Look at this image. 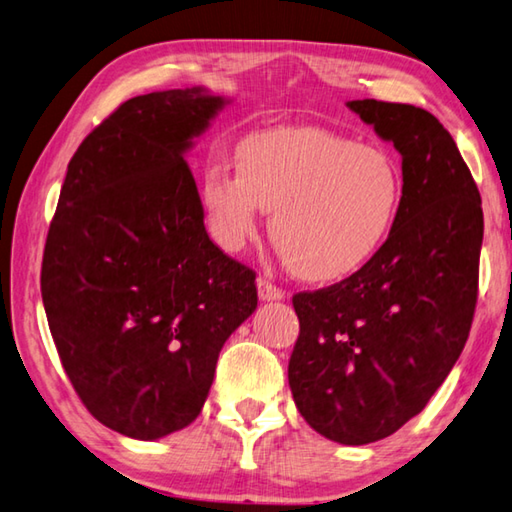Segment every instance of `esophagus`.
Listing matches in <instances>:
<instances>
[{"instance_id":"34e87169","label":"esophagus","mask_w":512,"mask_h":512,"mask_svg":"<svg viewBox=\"0 0 512 512\" xmlns=\"http://www.w3.org/2000/svg\"><path fill=\"white\" fill-rule=\"evenodd\" d=\"M257 293H259V300L262 302H277V300H284V291L280 286L271 284L264 277H259L257 280Z\"/></svg>"}]
</instances>
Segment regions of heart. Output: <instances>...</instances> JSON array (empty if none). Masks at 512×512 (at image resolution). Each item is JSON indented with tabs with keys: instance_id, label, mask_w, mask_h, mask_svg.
Returning a JSON list of instances; mask_svg holds the SVG:
<instances>
[{
	"instance_id": "1",
	"label": "heart",
	"mask_w": 512,
	"mask_h": 512,
	"mask_svg": "<svg viewBox=\"0 0 512 512\" xmlns=\"http://www.w3.org/2000/svg\"><path fill=\"white\" fill-rule=\"evenodd\" d=\"M239 172L210 167L201 181L208 226L237 253L266 210L273 241L309 282L349 280L383 253L405 201L403 167L392 152L329 129L280 127L246 136Z\"/></svg>"
}]
</instances>
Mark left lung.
Listing matches in <instances>:
<instances>
[{
    "instance_id": "8db88e82",
    "label": "left lung",
    "mask_w": 512,
    "mask_h": 512,
    "mask_svg": "<svg viewBox=\"0 0 512 512\" xmlns=\"http://www.w3.org/2000/svg\"><path fill=\"white\" fill-rule=\"evenodd\" d=\"M347 107L403 156L405 201L365 271L293 295L300 336L288 385L315 432L365 445L421 412L466 347L483 212L457 143L430 111L374 98Z\"/></svg>"
}]
</instances>
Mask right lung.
<instances>
[{
	"instance_id": "add662e5",
	"label": "right lung",
	"mask_w": 512,
	"mask_h": 512,
	"mask_svg": "<svg viewBox=\"0 0 512 512\" xmlns=\"http://www.w3.org/2000/svg\"><path fill=\"white\" fill-rule=\"evenodd\" d=\"M206 87L120 105L67 167L42 259L49 329L80 401L138 441L183 430L255 273L212 244L185 152L228 105Z\"/></svg>"
}]
</instances>
